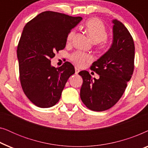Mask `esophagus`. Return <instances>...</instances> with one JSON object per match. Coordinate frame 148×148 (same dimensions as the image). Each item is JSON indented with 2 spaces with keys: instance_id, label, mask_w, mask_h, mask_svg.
Segmentation results:
<instances>
[{
  "instance_id": "obj_1",
  "label": "esophagus",
  "mask_w": 148,
  "mask_h": 148,
  "mask_svg": "<svg viewBox=\"0 0 148 148\" xmlns=\"http://www.w3.org/2000/svg\"><path fill=\"white\" fill-rule=\"evenodd\" d=\"M75 74L77 75L79 73V72L80 71V70L77 67H75Z\"/></svg>"
}]
</instances>
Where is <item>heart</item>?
I'll use <instances>...</instances> for the list:
<instances>
[{
	"mask_svg": "<svg viewBox=\"0 0 148 148\" xmlns=\"http://www.w3.org/2000/svg\"><path fill=\"white\" fill-rule=\"evenodd\" d=\"M85 29L89 38L92 40L94 43H102V46L104 47L106 45V39L108 36V32L104 24L100 19L94 17L87 20L85 23ZM75 30H71L68 34L66 37V41L70 43L75 35ZM71 60L77 66H83L88 62L92 61V57L90 54L84 53L80 51L74 52L71 56Z\"/></svg>",
	"mask_w": 148,
	"mask_h": 148,
	"instance_id": "b5f03b06",
	"label": "heart"
}]
</instances>
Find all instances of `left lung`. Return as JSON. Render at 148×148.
<instances>
[{
  "instance_id": "8db88e82",
  "label": "left lung",
  "mask_w": 148,
  "mask_h": 148,
  "mask_svg": "<svg viewBox=\"0 0 148 148\" xmlns=\"http://www.w3.org/2000/svg\"><path fill=\"white\" fill-rule=\"evenodd\" d=\"M112 23V45L90 67L100 77L92 79L87 71L79 73L83 78L81 99L87 108L97 112L108 110L120 100L134 70L132 36L121 21L114 19Z\"/></svg>"
}]
</instances>
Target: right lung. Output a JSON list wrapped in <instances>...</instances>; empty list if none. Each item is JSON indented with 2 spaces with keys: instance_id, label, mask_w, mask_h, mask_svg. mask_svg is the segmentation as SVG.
I'll return each instance as SVG.
<instances>
[{
  "instance_id": "obj_1",
  "label": "right lung",
  "mask_w": 148,
  "mask_h": 148,
  "mask_svg": "<svg viewBox=\"0 0 148 148\" xmlns=\"http://www.w3.org/2000/svg\"><path fill=\"white\" fill-rule=\"evenodd\" d=\"M82 20L53 11L40 13L26 24L17 46L20 82L28 99L40 108L59 101L68 79L75 73L69 62L55 68L50 59L64 49L68 34Z\"/></svg>"
}]
</instances>
